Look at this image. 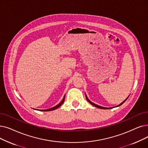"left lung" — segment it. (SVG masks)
<instances>
[{
	"label": "left lung",
	"instance_id": "left-lung-1",
	"mask_svg": "<svg viewBox=\"0 0 148 148\" xmlns=\"http://www.w3.org/2000/svg\"><path fill=\"white\" fill-rule=\"evenodd\" d=\"M85 96H86V99H87V100H88V101L89 103H91L92 105H93L94 106H95V107H96V108H100V109H103V110H106V109H112V108H115V107H118V106H120V105H121L123 103H125V101L127 99V98L129 97V96H128V97L123 101V102H121L120 104H119V105H117V106H115V107H111V108H105V107H103V106H99V105H96V104H95V103H92V102H91V101H90L89 99H88V97H87V95H86V94H85Z\"/></svg>",
	"mask_w": 148,
	"mask_h": 148
}]
</instances>
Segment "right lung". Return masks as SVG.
<instances>
[{
    "label": "right lung",
    "instance_id": "right-lung-1",
    "mask_svg": "<svg viewBox=\"0 0 148 148\" xmlns=\"http://www.w3.org/2000/svg\"><path fill=\"white\" fill-rule=\"evenodd\" d=\"M65 95H64L63 99H62V101L60 103H59L58 105H57L56 106H54V107H53V108H51L48 109V110H38V111H53V110H56V109L59 108V107L63 104V103L64 100H65ZM34 110H36V109H34Z\"/></svg>",
    "mask_w": 148,
    "mask_h": 148
}]
</instances>
